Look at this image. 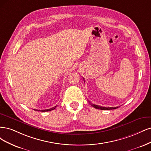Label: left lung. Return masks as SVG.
I'll use <instances>...</instances> for the list:
<instances>
[{
    "label": "left lung",
    "instance_id": "obj_1",
    "mask_svg": "<svg viewBox=\"0 0 151 151\" xmlns=\"http://www.w3.org/2000/svg\"><path fill=\"white\" fill-rule=\"evenodd\" d=\"M84 80V78H83ZM91 106H93V107L96 109H100V110H113V109H115L117 107H105V106H99V105H95L94 104H91Z\"/></svg>",
    "mask_w": 151,
    "mask_h": 151
}]
</instances>
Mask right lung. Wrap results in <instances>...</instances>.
Returning a JSON list of instances; mask_svg holds the SVG:
<instances>
[{"label":"right lung","mask_w":151,"mask_h":151,"mask_svg":"<svg viewBox=\"0 0 151 151\" xmlns=\"http://www.w3.org/2000/svg\"><path fill=\"white\" fill-rule=\"evenodd\" d=\"M56 106H54V107H52V108H51V109H46V110H41V111H51V110H54L55 108H56ZM37 111H38V110H36Z\"/></svg>","instance_id":"add662e5"}]
</instances>
